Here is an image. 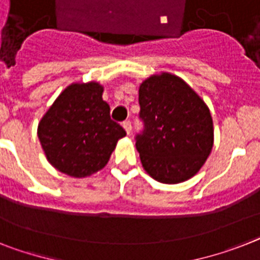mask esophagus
<instances>
[{"mask_svg":"<svg viewBox=\"0 0 260 260\" xmlns=\"http://www.w3.org/2000/svg\"><path fill=\"white\" fill-rule=\"evenodd\" d=\"M123 128L125 129V132L128 135L131 134V131H132V125H131V121L129 120H126V121H124L123 123Z\"/></svg>","mask_w":260,"mask_h":260,"instance_id":"1","label":"esophagus"}]
</instances>
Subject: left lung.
Here are the masks:
<instances>
[{
	"instance_id": "8db88e82",
	"label": "left lung",
	"mask_w": 260,
	"mask_h": 260,
	"mask_svg": "<svg viewBox=\"0 0 260 260\" xmlns=\"http://www.w3.org/2000/svg\"><path fill=\"white\" fill-rule=\"evenodd\" d=\"M144 131L136 137L143 168L162 184H180L200 172L214 144L210 110L193 88L171 73L139 87Z\"/></svg>"
}]
</instances>
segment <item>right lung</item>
Masks as SVG:
<instances>
[{"label":"right lung","instance_id":"1","mask_svg":"<svg viewBox=\"0 0 260 260\" xmlns=\"http://www.w3.org/2000/svg\"><path fill=\"white\" fill-rule=\"evenodd\" d=\"M98 82L73 83L63 89L38 124V139L46 158L62 173L88 177L103 169L125 136L111 120Z\"/></svg>","mask_w":260,"mask_h":260}]
</instances>
